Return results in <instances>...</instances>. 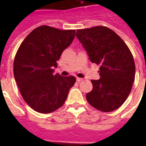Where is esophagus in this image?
Segmentation results:
<instances>
[{
  "label": "esophagus",
  "instance_id": "34e87169",
  "mask_svg": "<svg viewBox=\"0 0 146 146\" xmlns=\"http://www.w3.org/2000/svg\"><path fill=\"white\" fill-rule=\"evenodd\" d=\"M83 78H80V77H76V81H78V82H80V81H82Z\"/></svg>",
  "mask_w": 146,
  "mask_h": 146
}]
</instances>
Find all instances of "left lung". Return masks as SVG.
Instances as JSON below:
<instances>
[{
	"mask_svg": "<svg viewBox=\"0 0 146 146\" xmlns=\"http://www.w3.org/2000/svg\"><path fill=\"white\" fill-rule=\"evenodd\" d=\"M92 62L100 65V79L92 80L93 89L86 95L89 104L102 112L121 106L135 81L134 58L124 41L113 30L95 27L76 30Z\"/></svg>",
	"mask_w": 146,
	"mask_h": 146,
	"instance_id": "obj_1",
	"label": "left lung"
}]
</instances>
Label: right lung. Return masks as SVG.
<instances>
[{
	"instance_id": "1",
	"label": "right lung",
	"mask_w": 146,
	"mask_h": 146,
	"mask_svg": "<svg viewBox=\"0 0 146 146\" xmlns=\"http://www.w3.org/2000/svg\"><path fill=\"white\" fill-rule=\"evenodd\" d=\"M75 30L40 26L24 39L15 57L13 71L23 98L33 110L50 113L66 100L75 76L54 74L62 51L73 42Z\"/></svg>"
}]
</instances>
